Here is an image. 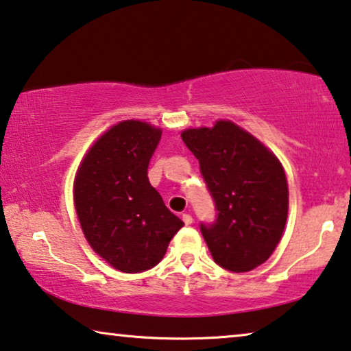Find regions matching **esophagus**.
Returning <instances> with one entry per match:
<instances>
[{
    "mask_svg": "<svg viewBox=\"0 0 351 351\" xmlns=\"http://www.w3.org/2000/svg\"><path fill=\"white\" fill-rule=\"evenodd\" d=\"M182 221H184L186 226H191V223L193 222V219H192L191 214H182Z\"/></svg>",
    "mask_w": 351,
    "mask_h": 351,
    "instance_id": "34e87169",
    "label": "esophagus"
}]
</instances>
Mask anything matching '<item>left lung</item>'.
Segmentation results:
<instances>
[{
  "label": "left lung",
  "mask_w": 351,
  "mask_h": 351,
  "mask_svg": "<svg viewBox=\"0 0 351 351\" xmlns=\"http://www.w3.org/2000/svg\"><path fill=\"white\" fill-rule=\"evenodd\" d=\"M216 202L217 221L200 226L214 261L247 273L273 255L289 214V184L280 160L230 119L181 132Z\"/></svg>",
  "instance_id": "8db88e82"
}]
</instances>
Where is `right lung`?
<instances>
[{"label":"right lung","mask_w":351,"mask_h":351,"mask_svg":"<svg viewBox=\"0 0 351 351\" xmlns=\"http://www.w3.org/2000/svg\"><path fill=\"white\" fill-rule=\"evenodd\" d=\"M160 135V128L140 119L113 124L90 146L75 173L82 232L94 252L121 273L158 265L184 226L148 180Z\"/></svg>","instance_id":"right-lung-1"}]
</instances>
